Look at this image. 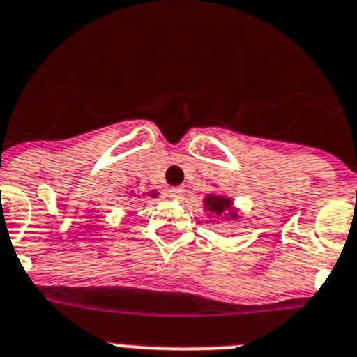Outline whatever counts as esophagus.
<instances>
[{"label": "esophagus", "mask_w": 357, "mask_h": 357, "mask_svg": "<svg viewBox=\"0 0 357 357\" xmlns=\"http://www.w3.org/2000/svg\"><path fill=\"white\" fill-rule=\"evenodd\" d=\"M183 196H185V190L181 187L169 188V197H172V199H181Z\"/></svg>", "instance_id": "1"}]
</instances>
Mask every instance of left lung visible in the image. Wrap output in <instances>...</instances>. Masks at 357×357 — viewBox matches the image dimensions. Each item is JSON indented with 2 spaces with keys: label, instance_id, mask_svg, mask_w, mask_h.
I'll return each mask as SVG.
<instances>
[{
  "label": "left lung",
  "instance_id": "8db88e82",
  "mask_svg": "<svg viewBox=\"0 0 357 357\" xmlns=\"http://www.w3.org/2000/svg\"><path fill=\"white\" fill-rule=\"evenodd\" d=\"M205 206L206 211L212 212V214L220 215L223 214L227 208H230V205H232V202L230 199H227V197H220V196H206L205 199Z\"/></svg>",
  "mask_w": 357,
  "mask_h": 357
}]
</instances>
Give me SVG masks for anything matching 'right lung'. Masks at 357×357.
Listing matches in <instances>:
<instances>
[{"mask_svg": "<svg viewBox=\"0 0 357 357\" xmlns=\"http://www.w3.org/2000/svg\"><path fill=\"white\" fill-rule=\"evenodd\" d=\"M151 196H155V194H154V192H152V194H151Z\"/></svg>", "mask_w": 357, "mask_h": 357, "instance_id": "obj_1", "label": "right lung"}]
</instances>
